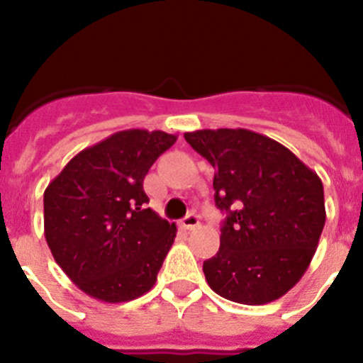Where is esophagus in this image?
<instances>
[{
  "instance_id": "34e87169",
  "label": "esophagus",
  "mask_w": 363,
  "mask_h": 363,
  "mask_svg": "<svg viewBox=\"0 0 363 363\" xmlns=\"http://www.w3.org/2000/svg\"><path fill=\"white\" fill-rule=\"evenodd\" d=\"M181 226L184 230H195L196 226H200V218L195 212H189V214L181 221Z\"/></svg>"
}]
</instances>
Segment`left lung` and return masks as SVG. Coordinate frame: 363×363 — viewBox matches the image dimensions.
Wrapping results in <instances>:
<instances>
[{"mask_svg": "<svg viewBox=\"0 0 363 363\" xmlns=\"http://www.w3.org/2000/svg\"><path fill=\"white\" fill-rule=\"evenodd\" d=\"M186 142L214 167L221 244L203 262L208 286L232 302L262 306L291 290L323 232V184L290 149L255 131L199 130Z\"/></svg>", "mask_w": 363, "mask_h": 363, "instance_id": "obj_1", "label": "left lung"}]
</instances>
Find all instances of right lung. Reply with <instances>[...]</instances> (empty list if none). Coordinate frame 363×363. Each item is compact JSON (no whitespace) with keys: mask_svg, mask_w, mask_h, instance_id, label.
<instances>
[{"mask_svg":"<svg viewBox=\"0 0 363 363\" xmlns=\"http://www.w3.org/2000/svg\"><path fill=\"white\" fill-rule=\"evenodd\" d=\"M175 140L164 131H117L73 156L47 186L45 240L84 294L119 303L155 286L177 228L147 207L144 179Z\"/></svg>","mask_w":363,"mask_h":363,"instance_id":"right-lung-1","label":"right lung"}]
</instances>
